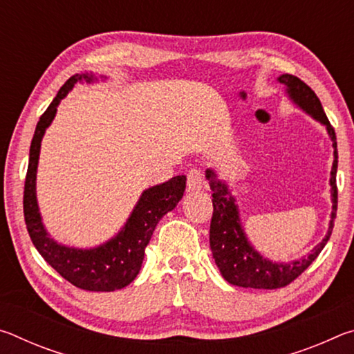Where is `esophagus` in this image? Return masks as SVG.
Listing matches in <instances>:
<instances>
[{
	"instance_id": "1",
	"label": "esophagus",
	"mask_w": 354,
	"mask_h": 354,
	"mask_svg": "<svg viewBox=\"0 0 354 354\" xmlns=\"http://www.w3.org/2000/svg\"><path fill=\"white\" fill-rule=\"evenodd\" d=\"M203 187V175L198 169H190L187 173V190L196 192Z\"/></svg>"
}]
</instances>
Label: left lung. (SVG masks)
<instances>
[{
  "label": "left lung",
  "mask_w": 354,
  "mask_h": 354,
  "mask_svg": "<svg viewBox=\"0 0 354 354\" xmlns=\"http://www.w3.org/2000/svg\"><path fill=\"white\" fill-rule=\"evenodd\" d=\"M278 81L286 86L289 98L299 109H303L317 122L325 124L329 139L333 142L334 160L331 169V201L333 212L329 220L328 232L323 241L310 251L308 256L289 263L272 262L257 253L253 245L248 242L247 236L239 217V209L236 198L231 195L230 187L225 181L217 178L212 169L206 170V179L212 190L214 214L211 220V231H209V243H211L212 256L217 263L218 270L227 283L239 287H250V289H279L290 284L315 261L320 251L325 248L326 242L331 237L335 211H337V185H335V173H337V142H335L334 128L329 123L325 111H323L320 100L306 82L293 75H281Z\"/></svg>",
  "instance_id": "1"
}]
</instances>
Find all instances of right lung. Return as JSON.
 <instances>
[{"instance_id":"obj_1","label":"right lung","mask_w":354,"mask_h":354,"mask_svg":"<svg viewBox=\"0 0 354 354\" xmlns=\"http://www.w3.org/2000/svg\"><path fill=\"white\" fill-rule=\"evenodd\" d=\"M81 81L93 82L97 81V76L93 73H76L71 76L57 92L56 98L51 101L35 127L31 149H29L23 211L34 247L62 278L82 290L112 292L127 287L139 274L145 248L156 225L167 212L173 211L183 198L185 176H175L167 183L143 190L122 231H118L117 236L103 245L88 250L70 248L51 239L41 223L37 195H35L40 143L46 128L56 117L61 100L65 98L76 82Z\"/></svg>"}]
</instances>
